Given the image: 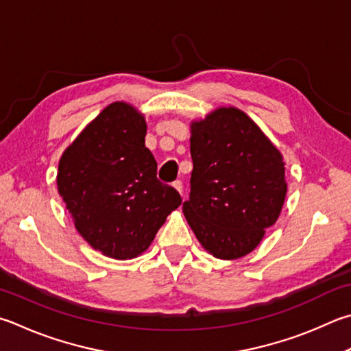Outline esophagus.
Returning a JSON list of instances; mask_svg holds the SVG:
<instances>
[{
  "label": "esophagus",
  "mask_w": 351,
  "mask_h": 351,
  "mask_svg": "<svg viewBox=\"0 0 351 351\" xmlns=\"http://www.w3.org/2000/svg\"><path fill=\"white\" fill-rule=\"evenodd\" d=\"M173 187L178 190V192H180V193L182 195V182H181V181H175V182H173Z\"/></svg>",
  "instance_id": "34e87169"
}]
</instances>
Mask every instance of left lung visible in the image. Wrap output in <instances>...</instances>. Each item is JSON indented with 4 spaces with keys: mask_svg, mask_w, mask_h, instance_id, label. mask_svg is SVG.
Instances as JSON below:
<instances>
[{
    "mask_svg": "<svg viewBox=\"0 0 351 351\" xmlns=\"http://www.w3.org/2000/svg\"><path fill=\"white\" fill-rule=\"evenodd\" d=\"M193 171L182 212L195 237L218 259L259 245L285 201V162L259 125L237 107H218L190 124Z\"/></svg>",
    "mask_w": 351,
    "mask_h": 351,
    "instance_id": "left-lung-1",
    "label": "left lung"
}]
</instances>
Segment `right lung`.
I'll use <instances>...</instances> for the list:
<instances>
[{
	"label": "right lung",
	"mask_w": 351,
	"mask_h": 351,
	"mask_svg": "<svg viewBox=\"0 0 351 351\" xmlns=\"http://www.w3.org/2000/svg\"><path fill=\"white\" fill-rule=\"evenodd\" d=\"M145 133L144 114L117 101L60 158L56 186L75 228L88 245L113 259H133L147 250L182 201L156 178Z\"/></svg>",
	"instance_id": "add662e5"
}]
</instances>
